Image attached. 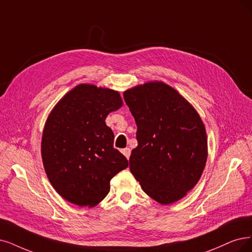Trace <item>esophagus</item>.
Returning a JSON list of instances; mask_svg holds the SVG:
<instances>
[{
    "instance_id": "34e87169",
    "label": "esophagus",
    "mask_w": 252,
    "mask_h": 252,
    "mask_svg": "<svg viewBox=\"0 0 252 252\" xmlns=\"http://www.w3.org/2000/svg\"><path fill=\"white\" fill-rule=\"evenodd\" d=\"M121 153H123L126 157V159L128 160L129 159V156H131V150H129L128 147H126V148H124L123 151H121Z\"/></svg>"
}]
</instances>
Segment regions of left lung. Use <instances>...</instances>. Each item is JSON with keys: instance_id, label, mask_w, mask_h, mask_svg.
I'll use <instances>...</instances> for the list:
<instances>
[{"instance_id": "8db88e82", "label": "left lung", "mask_w": 252, "mask_h": 252, "mask_svg": "<svg viewBox=\"0 0 252 252\" xmlns=\"http://www.w3.org/2000/svg\"><path fill=\"white\" fill-rule=\"evenodd\" d=\"M137 125L138 146L129 170L143 191L169 204L199 181L208 157L206 128L189 102L172 87L150 82L124 92Z\"/></svg>"}]
</instances>
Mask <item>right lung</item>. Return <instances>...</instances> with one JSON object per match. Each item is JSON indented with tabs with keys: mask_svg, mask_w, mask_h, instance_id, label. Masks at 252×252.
Instances as JSON below:
<instances>
[{
	"mask_svg": "<svg viewBox=\"0 0 252 252\" xmlns=\"http://www.w3.org/2000/svg\"><path fill=\"white\" fill-rule=\"evenodd\" d=\"M121 106L117 91L81 84L51 112L41 156L46 175L64 199L80 207L95 206L107 196L112 178L128 166L105 123Z\"/></svg>",
	"mask_w": 252,
	"mask_h": 252,
	"instance_id": "obj_1",
	"label": "right lung"
}]
</instances>
